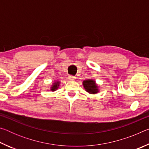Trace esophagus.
<instances>
[{"label":"esophagus","instance_id":"esophagus-1","mask_svg":"<svg viewBox=\"0 0 149 149\" xmlns=\"http://www.w3.org/2000/svg\"><path fill=\"white\" fill-rule=\"evenodd\" d=\"M68 79H69V80H70V81H74V80L75 79V77L72 76V75H69V76H68Z\"/></svg>","mask_w":149,"mask_h":149}]
</instances>
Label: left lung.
Returning a JSON list of instances; mask_svg holds the SVG:
<instances>
[{
	"mask_svg": "<svg viewBox=\"0 0 149 149\" xmlns=\"http://www.w3.org/2000/svg\"><path fill=\"white\" fill-rule=\"evenodd\" d=\"M84 87L87 92L90 94H96L99 92V87L93 79H87L83 81Z\"/></svg>",
	"mask_w": 149,
	"mask_h": 149,
	"instance_id": "obj_1",
	"label": "left lung"
}]
</instances>
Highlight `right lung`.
I'll list each match as a JSON object with an SVG mask.
<instances>
[{"mask_svg": "<svg viewBox=\"0 0 149 149\" xmlns=\"http://www.w3.org/2000/svg\"><path fill=\"white\" fill-rule=\"evenodd\" d=\"M59 85H60V82L59 81H56L54 82L53 85H52L51 88H50V90L52 91H56L58 88L59 87Z\"/></svg>", "mask_w": 149, "mask_h": 149, "instance_id": "obj_1", "label": "right lung"}]
</instances>
